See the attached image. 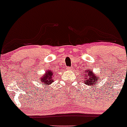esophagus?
<instances>
[{
  "instance_id": "34e87169",
  "label": "esophagus",
  "mask_w": 127,
  "mask_h": 127,
  "mask_svg": "<svg viewBox=\"0 0 127 127\" xmlns=\"http://www.w3.org/2000/svg\"><path fill=\"white\" fill-rule=\"evenodd\" d=\"M67 69H68V70H71V69H73V68H72V67H67Z\"/></svg>"
}]
</instances>
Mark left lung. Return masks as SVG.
<instances>
[{"instance_id":"1","label":"left lung","mask_w":127,"mask_h":127,"mask_svg":"<svg viewBox=\"0 0 127 127\" xmlns=\"http://www.w3.org/2000/svg\"><path fill=\"white\" fill-rule=\"evenodd\" d=\"M84 73V83L85 85L88 86H93L95 84L98 83L99 78L91 69H86Z\"/></svg>"}]
</instances>
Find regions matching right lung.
<instances>
[{"label":"right lung","instance_id":"1","mask_svg":"<svg viewBox=\"0 0 127 127\" xmlns=\"http://www.w3.org/2000/svg\"><path fill=\"white\" fill-rule=\"evenodd\" d=\"M54 72L49 69L46 71L45 74H44L43 76L39 78V81L42 82V85L49 86L50 84H52V83L54 82Z\"/></svg>","mask_w":127,"mask_h":127}]
</instances>
